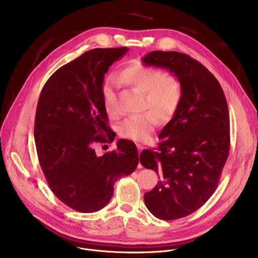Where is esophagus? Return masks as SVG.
Here are the masks:
<instances>
[{
	"mask_svg": "<svg viewBox=\"0 0 258 258\" xmlns=\"http://www.w3.org/2000/svg\"><path fill=\"white\" fill-rule=\"evenodd\" d=\"M137 147H138V152H139V155H140L141 152H142V150H143V146L140 145V144H137ZM141 166H142V165L139 163V167H140V168H141Z\"/></svg>",
	"mask_w": 258,
	"mask_h": 258,
	"instance_id": "1",
	"label": "esophagus"
}]
</instances>
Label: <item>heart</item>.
I'll list each match as a JSON object with an SVG mask.
<instances>
[{
    "label": "heart",
    "instance_id": "1",
    "mask_svg": "<svg viewBox=\"0 0 258 258\" xmlns=\"http://www.w3.org/2000/svg\"><path fill=\"white\" fill-rule=\"evenodd\" d=\"M121 84L144 94L143 109H150L130 116L119 126L121 137L135 142H146L152 136L158 122L169 120L178 110L183 90L181 83L173 76L152 66L136 62L125 66L118 76ZM119 84L109 78L102 87L103 106L111 118L121 115L117 105Z\"/></svg>",
    "mask_w": 258,
    "mask_h": 258
}]
</instances>
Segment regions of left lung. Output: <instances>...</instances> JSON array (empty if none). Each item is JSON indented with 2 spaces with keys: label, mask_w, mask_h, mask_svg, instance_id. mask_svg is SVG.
<instances>
[{
  "label": "left lung",
  "mask_w": 258,
  "mask_h": 258,
  "mask_svg": "<svg viewBox=\"0 0 258 258\" xmlns=\"http://www.w3.org/2000/svg\"><path fill=\"white\" fill-rule=\"evenodd\" d=\"M142 62L169 70L183 90L178 110L158 136L157 151L140 156L159 177L144 195L147 208L160 219H177L204 205L218 185L230 152L229 108L215 77L189 55L153 51Z\"/></svg>",
  "instance_id": "1"
}]
</instances>
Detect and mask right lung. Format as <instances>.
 Wrapping results in <instances>:
<instances>
[{"mask_svg": "<svg viewBox=\"0 0 258 258\" xmlns=\"http://www.w3.org/2000/svg\"><path fill=\"white\" fill-rule=\"evenodd\" d=\"M128 51L93 49L56 70L36 106L34 142L40 165L55 196L68 207L90 213L113 196L121 176L135 171L137 147L120 139L117 150L97 156L94 143L113 142L103 106L105 73Z\"/></svg>", "mask_w": 258, "mask_h": 258, "instance_id": "obj_1", "label": "right lung"}]
</instances>
